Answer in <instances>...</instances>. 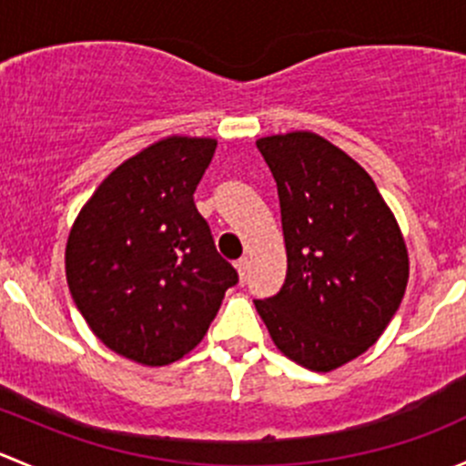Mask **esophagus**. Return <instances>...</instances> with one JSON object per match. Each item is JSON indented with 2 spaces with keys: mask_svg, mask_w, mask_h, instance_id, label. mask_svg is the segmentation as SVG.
Listing matches in <instances>:
<instances>
[{
  "mask_svg": "<svg viewBox=\"0 0 466 466\" xmlns=\"http://www.w3.org/2000/svg\"><path fill=\"white\" fill-rule=\"evenodd\" d=\"M237 270H238V279L246 281L248 279V272H250V259L243 257V259L237 261Z\"/></svg>",
  "mask_w": 466,
  "mask_h": 466,
  "instance_id": "obj_1",
  "label": "esophagus"
}]
</instances>
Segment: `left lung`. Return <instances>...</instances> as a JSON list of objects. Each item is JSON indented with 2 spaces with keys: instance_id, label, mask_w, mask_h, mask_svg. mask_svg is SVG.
I'll return each mask as SVG.
<instances>
[{
  "instance_id": "obj_1",
  "label": "left lung",
  "mask_w": 466,
  "mask_h": 466,
  "mask_svg": "<svg viewBox=\"0 0 466 466\" xmlns=\"http://www.w3.org/2000/svg\"><path fill=\"white\" fill-rule=\"evenodd\" d=\"M281 207L286 281L255 299L277 350L313 372L368 351L406 293L408 248L370 173L309 130L257 139Z\"/></svg>"
}]
</instances>
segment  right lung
<instances>
[{"label":"right lung","instance_id":"add662e5","mask_svg":"<svg viewBox=\"0 0 466 466\" xmlns=\"http://www.w3.org/2000/svg\"><path fill=\"white\" fill-rule=\"evenodd\" d=\"M216 139L171 135L126 159L69 229V293L94 336L135 363L189 354L237 270L218 255L194 191Z\"/></svg>","mask_w":466,"mask_h":466}]
</instances>
